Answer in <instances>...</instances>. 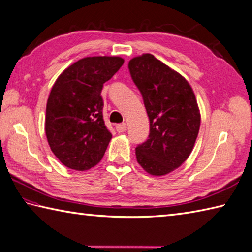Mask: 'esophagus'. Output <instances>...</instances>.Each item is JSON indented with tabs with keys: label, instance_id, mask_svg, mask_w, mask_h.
<instances>
[{
	"label": "esophagus",
	"instance_id": "1",
	"mask_svg": "<svg viewBox=\"0 0 252 252\" xmlns=\"http://www.w3.org/2000/svg\"><path fill=\"white\" fill-rule=\"evenodd\" d=\"M116 130L119 132V133H122L126 131V123H120V125H117L116 126Z\"/></svg>",
	"mask_w": 252,
	"mask_h": 252
}]
</instances>
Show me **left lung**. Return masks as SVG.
I'll list each match as a JSON object with an SVG mask.
<instances>
[{
	"label": "left lung",
	"instance_id": "8db88e82",
	"mask_svg": "<svg viewBox=\"0 0 252 252\" xmlns=\"http://www.w3.org/2000/svg\"><path fill=\"white\" fill-rule=\"evenodd\" d=\"M150 119L147 140L135 149L137 162L154 176L169 174L188 158L200 129L194 93L179 73L146 53L129 62Z\"/></svg>",
	"mask_w": 252,
	"mask_h": 252
}]
</instances>
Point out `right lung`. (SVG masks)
<instances>
[{"label":"right lung","mask_w":252,"mask_h":252,"mask_svg":"<svg viewBox=\"0 0 252 252\" xmlns=\"http://www.w3.org/2000/svg\"><path fill=\"white\" fill-rule=\"evenodd\" d=\"M119 57H90L64 70L54 83L46 110V135L64 166L87 170L102 158L111 133L102 117L103 83L119 71Z\"/></svg>","instance_id":"1"}]
</instances>
